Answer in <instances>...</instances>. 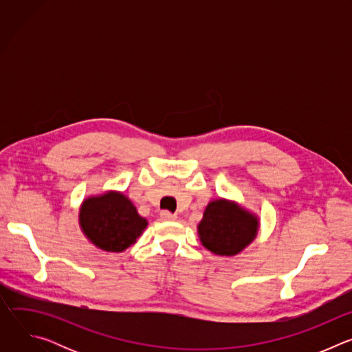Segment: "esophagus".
I'll list each match as a JSON object with an SVG mask.
<instances>
[{
    "instance_id": "34e87169",
    "label": "esophagus",
    "mask_w": 352,
    "mask_h": 352,
    "mask_svg": "<svg viewBox=\"0 0 352 352\" xmlns=\"http://www.w3.org/2000/svg\"><path fill=\"white\" fill-rule=\"evenodd\" d=\"M160 217H162V220H164V221H174V220L177 219V214H173V213L168 212V210H163V212L160 213Z\"/></svg>"
}]
</instances>
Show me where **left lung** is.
<instances>
[{
  "label": "left lung",
  "mask_w": 352,
  "mask_h": 352,
  "mask_svg": "<svg viewBox=\"0 0 352 352\" xmlns=\"http://www.w3.org/2000/svg\"><path fill=\"white\" fill-rule=\"evenodd\" d=\"M259 219L228 199H216L206 206L197 224L202 245L219 256H234L256 238Z\"/></svg>",
  "instance_id": "left-lung-1"
}]
</instances>
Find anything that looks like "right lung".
Returning <instances> with one entry per match:
<instances>
[{
	"label": "right lung",
	"mask_w": 352,
	"mask_h": 352,
	"mask_svg": "<svg viewBox=\"0 0 352 352\" xmlns=\"http://www.w3.org/2000/svg\"><path fill=\"white\" fill-rule=\"evenodd\" d=\"M79 226L96 248L104 252H122L143 234L147 220L139 216L122 192L109 190L83 200Z\"/></svg>",
	"instance_id": "right-lung-1"
}]
</instances>
